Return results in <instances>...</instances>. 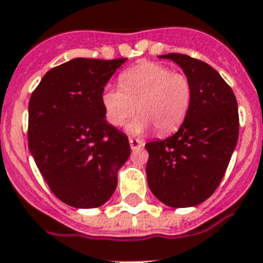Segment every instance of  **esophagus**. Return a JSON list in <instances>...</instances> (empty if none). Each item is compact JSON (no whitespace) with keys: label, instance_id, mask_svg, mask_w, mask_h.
<instances>
[{"label":"esophagus","instance_id":"obj_1","mask_svg":"<svg viewBox=\"0 0 263 263\" xmlns=\"http://www.w3.org/2000/svg\"><path fill=\"white\" fill-rule=\"evenodd\" d=\"M129 142H130V148L132 149H138V148H141V146H144V141L140 140V138H130Z\"/></svg>","mask_w":263,"mask_h":263}]
</instances>
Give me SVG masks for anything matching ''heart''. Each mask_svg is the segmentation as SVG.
Wrapping results in <instances>:
<instances>
[{
    "instance_id": "obj_1",
    "label": "heart",
    "mask_w": 263,
    "mask_h": 263,
    "mask_svg": "<svg viewBox=\"0 0 263 263\" xmlns=\"http://www.w3.org/2000/svg\"><path fill=\"white\" fill-rule=\"evenodd\" d=\"M119 87L103 91L106 118L112 126H123L137 111L138 117L129 126L133 134L151 126L157 134L171 133L183 123L190 110L191 80L161 64L148 62L127 69L119 77Z\"/></svg>"
}]
</instances>
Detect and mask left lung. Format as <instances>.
I'll return each mask as SVG.
<instances>
[{
  "mask_svg": "<svg viewBox=\"0 0 263 263\" xmlns=\"http://www.w3.org/2000/svg\"><path fill=\"white\" fill-rule=\"evenodd\" d=\"M193 84L190 110L174 136L145 145L148 186L171 208L208 199L226 174L239 137L238 102L217 70L186 54H165Z\"/></svg>",
  "mask_w": 263,
  "mask_h": 263,
  "instance_id": "left-lung-1",
  "label": "left lung"
}]
</instances>
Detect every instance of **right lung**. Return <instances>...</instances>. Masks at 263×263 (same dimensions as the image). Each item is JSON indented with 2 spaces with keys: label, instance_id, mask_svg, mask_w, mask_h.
I'll use <instances>...</instances> for the list:
<instances>
[{
  "label": "right lung",
  "instance_id": "1",
  "mask_svg": "<svg viewBox=\"0 0 263 263\" xmlns=\"http://www.w3.org/2000/svg\"><path fill=\"white\" fill-rule=\"evenodd\" d=\"M126 58H74L50 69L28 104V148L52 194L91 209L114 194L130 156L127 136L106 122L104 85Z\"/></svg>",
  "mask_w": 263,
  "mask_h": 263
}]
</instances>
